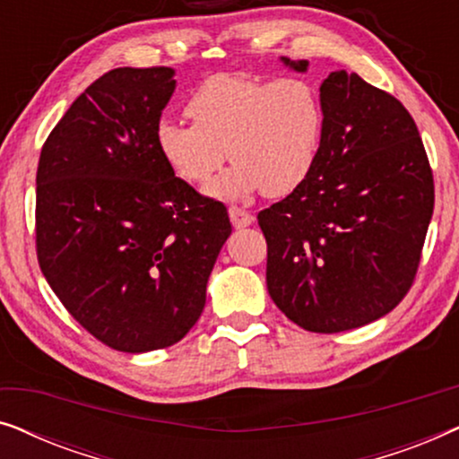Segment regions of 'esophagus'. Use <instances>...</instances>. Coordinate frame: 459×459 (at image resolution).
Returning a JSON list of instances; mask_svg holds the SVG:
<instances>
[{"label": "esophagus", "instance_id": "34e87169", "mask_svg": "<svg viewBox=\"0 0 459 459\" xmlns=\"http://www.w3.org/2000/svg\"><path fill=\"white\" fill-rule=\"evenodd\" d=\"M230 219H231V225H234V228H248L250 223L255 221V217L250 215L248 211H244V209H240V206H230Z\"/></svg>", "mask_w": 459, "mask_h": 459}]
</instances>
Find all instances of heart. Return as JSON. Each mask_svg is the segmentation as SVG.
Masks as SVG:
<instances>
[{
    "label": "heart",
    "instance_id": "heart-1",
    "mask_svg": "<svg viewBox=\"0 0 459 459\" xmlns=\"http://www.w3.org/2000/svg\"><path fill=\"white\" fill-rule=\"evenodd\" d=\"M186 115L192 125L156 127V148L190 186L211 181L230 156L236 165L209 187L219 200L288 196L316 169L325 115L311 81L212 74L187 98Z\"/></svg>",
    "mask_w": 459,
    "mask_h": 459
}]
</instances>
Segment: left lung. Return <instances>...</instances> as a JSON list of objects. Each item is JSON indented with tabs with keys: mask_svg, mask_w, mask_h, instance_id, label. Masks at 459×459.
Wrapping results in <instances>:
<instances>
[{
	"mask_svg": "<svg viewBox=\"0 0 459 459\" xmlns=\"http://www.w3.org/2000/svg\"><path fill=\"white\" fill-rule=\"evenodd\" d=\"M319 96L325 123L316 169L256 219L273 303L303 330L334 334L386 316L410 292L435 179L397 98L347 71L330 73Z\"/></svg>",
	"mask_w": 459,
	"mask_h": 459,
	"instance_id": "1",
	"label": "left lung"
}]
</instances>
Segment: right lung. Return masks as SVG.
I'll return each instance as SVG.
<instances>
[{"instance_id": "obj_1", "label": "right lung", "mask_w": 459, "mask_h": 459, "mask_svg": "<svg viewBox=\"0 0 459 459\" xmlns=\"http://www.w3.org/2000/svg\"><path fill=\"white\" fill-rule=\"evenodd\" d=\"M169 66L115 68L74 100L37 167L35 248L65 309L106 347L146 353L198 322L228 209L156 148Z\"/></svg>"}]
</instances>
